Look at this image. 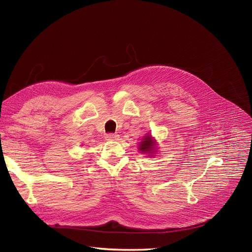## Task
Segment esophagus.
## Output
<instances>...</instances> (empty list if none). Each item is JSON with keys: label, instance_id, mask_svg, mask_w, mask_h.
I'll return each instance as SVG.
<instances>
[{"label": "esophagus", "instance_id": "obj_1", "mask_svg": "<svg viewBox=\"0 0 252 252\" xmlns=\"http://www.w3.org/2000/svg\"><path fill=\"white\" fill-rule=\"evenodd\" d=\"M119 139V134L118 133H108L106 134V140L108 141H116Z\"/></svg>", "mask_w": 252, "mask_h": 252}]
</instances>
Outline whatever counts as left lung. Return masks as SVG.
<instances>
[{"label": "left lung", "instance_id": "obj_1", "mask_svg": "<svg viewBox=\"0 0 252 252\" xmlns=\"http://www.w3.org/2000/svg\"><path fill=\"white\" fill-rule=\"evenodd\" d=\"M155 143H156V141L152 139V136L147 133V135L144 136V138L142 139V142H140L139 150L141 152H143V154L152 155L154 152H156L155 151V149H156ZM150 157H152V156H150Z\"/></svg>", "mask_w": 252, "mask_h": 252}]
</instances>
